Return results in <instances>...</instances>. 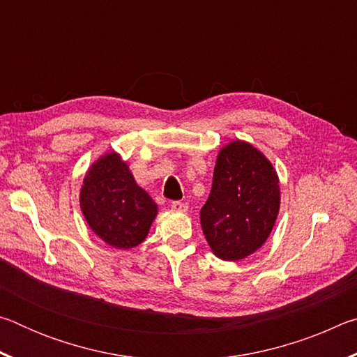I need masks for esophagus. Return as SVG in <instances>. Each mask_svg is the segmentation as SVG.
<instances>
[{"label":"esophagus","mask_w":357,"mask_h":357,"mask_svg":"<svg viewBox=\"0 0 357 357\" xmlns=\"http://www.w3.org/2000/svg\"><path fill=\"white\" fill-rule=\"evenodd\" d=\"M172 209L176 211V213H185L187 204L185 203H181V202H173L172 203Z\"/></svg>","instance_id":"34e87169"}]
</instances>
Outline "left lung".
Wrapping results in <instances>:
<instances>
[{
	"instance_id": "obj_1",
	"label": "left lung",
	"mask_w": 357,
	"mask_h": 357,
	"mask_svg": "<svg viewBox=\"0 0 357 357\" xmlns=\"http://www.w3.org/2000/svg\"><path fill=\"white\" fill-rule=\"evenodd\" d=\"M279 209L280 181L268 157L243 140L225 144L200 211L203 234L214 255L238 261L255 253L273 231Z\"/></svg>"
}]
</instances>
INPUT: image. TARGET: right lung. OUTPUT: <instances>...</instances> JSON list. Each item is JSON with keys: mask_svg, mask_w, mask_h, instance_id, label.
Returning a JSON list of instances; mask_svg holds the SVG:
<instances>
[{"mask_svg": "<svg viewBox=\"0 0 357 357\" xmlns=\"http://www.w3.org/2000/svg\"><path fill=\"white\" fill-rule=\"evenodd\" d=\"M80 208L96 236L126 250L143 243L157 215V204L135 183L129 165L114 151L88 168Z\"/></svg>", "mask_w": 357, "mask_h": 357, "instance_id": "add662e5", "label": "right lung"}]
</instances>
